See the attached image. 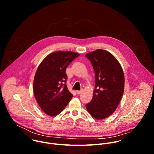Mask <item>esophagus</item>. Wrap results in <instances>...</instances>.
<instances>
[{"mask_svg":"<svg viewBox=\"0 0 154 154\" xmlns=\"http://www.w3.org/2000/svg\"><path fill=\"white\" fill-rule=\"evenodd\" d=\"M82 91H83V90H82V89L81 90H77V91H76V93H77V94H80V93H82Z\"/></svg>","mask_w":154,"mask_h":154,"instance_id":"esophagus-1","label":"esophagus"}]
</instances>
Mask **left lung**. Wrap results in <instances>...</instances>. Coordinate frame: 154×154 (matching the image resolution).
I'll list each match as a JSON object with an SVG mask.
<instances>
[{
	"label": "left lung",
	"mask_w": 154,
	"mask_h": 154,
	"mask_svg": "<svg viewBox=\"0 0 154 154\" xmlns=\"http://www.w3.org/2000/svg\"><path fill=\"white\" fill-rule=\"evenodd\" d=\"M95 73V89L86 108L96 119L110 116L118 106L124 90V75L119 63L106 51L97 49L85 55Z\"/></svg>",
	"instance_id": "left-lung-1"
}]
</instances>
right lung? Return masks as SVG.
I'll use <instances>...</instances> for the list:
<instances>
[{
	"label": "right lung",
	"mask_w": 154,
	"mask_h": 154,
	"mask_svg": "<svg viewBox=\"0 0 154 154\" xmlns=\"http://www.w3.org/2000/svg\"><path fill=\"white\" fill-rule=\"evenodd\" d=\"M79 55L73 52L57 51L48 55L38 66L33 92L39 106L47 115H58L73 97L66 85V69Z\"/></svg>",
	"instance_id": "right-lung-1"
}]
</instances>
